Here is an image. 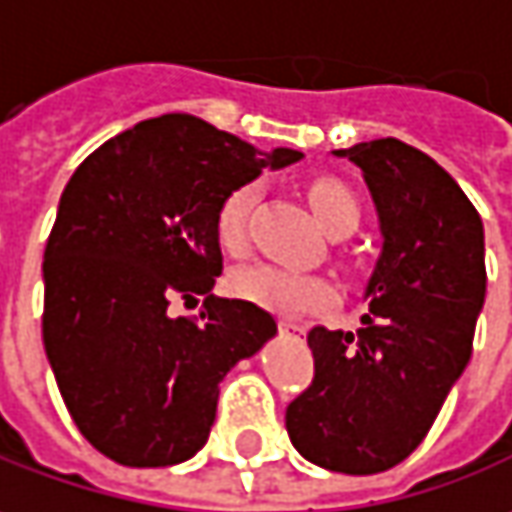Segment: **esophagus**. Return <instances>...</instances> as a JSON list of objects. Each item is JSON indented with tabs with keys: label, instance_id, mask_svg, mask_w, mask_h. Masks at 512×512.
<instances>
[{
	"label": "esophagus",
	"instance_id": "34e87169",
	"mask_svg": "<svg viewBox=\"0 0 512 512\" xmlns=\"http://www.w3.org/2000/svg\"><path fill=\"white\" fill-rule=\"evenodd\" d=\"M280 332H286V335H303L306 329H303V323H295V321H280Z\"/></svg>",
	"mask_w": 512,
	"mask_h": 512
}]
</instances>
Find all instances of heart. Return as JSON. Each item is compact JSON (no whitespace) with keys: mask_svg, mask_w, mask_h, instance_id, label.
<instances>
[{"mask_svg":"<svg viewBox=\"0 0 512 512\" xmlns=\"http://www.w3.org/2000/svg\"><path fill=\"white\" fill-rule=\"evenodd\" d=\"M306 194H309V206L318 217V223L332 237H346L358 229L361 206H358L355 194L346 189L341 180L318 177L309 183ZM255 197V183H243V186L229 191L217 206V214H214L217 243L232 255L243 252V246H246V226H249ZM229 289L237 298L252 300L263 309L283 312V315H306V312L323 309L335 298L332 283L321 275L295 272V269L275 266V263H255V266L234 272L232 280H229Z\"/></svg>","mask_w":512,"mask_h":512,"instance_id":"heart-1","label":"heart"}]
</instances>
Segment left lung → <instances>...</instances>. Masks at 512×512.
Wrapping results in <instances>:
<instances>
[{"label":"left lung","instance_id":"obj_1","mask_svg":"<svg viewBox=\"0 0 512 512\" xmlns=\"http://www.w3.org/2000/svg\"><path fill=\"white\" fill-rule=\"evenodd\" d=\"M335 154L364 171L384 249L361 329H309L315 378L286 407V433L306 461L372 476L424 441L473 355L484 226L456 180L412 145L384 137Z\"/></svg>","mask_w":512,"mask_h":512}]
</instances>
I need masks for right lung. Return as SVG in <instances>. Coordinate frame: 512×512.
<instances>
[{"instance_id":"add662e5","label":"right lung","mask_w":512,"mask_h":512,"mask_svg":"<svg viewBox=\"0 0 512 512\" xmlns=\"http://www.w3.org/2000/svg\"><path fill=\"white\" fill-rule=\"evenodd\" d=\"M303 154L257 151L189 114L145 120L82 160L45 246L42 341L79 433L125 467H168L209 438L220 381L275 318L212 295L220 200ZM204 298L200 316L170 312Z\"/></svg>"}]
</instances>
